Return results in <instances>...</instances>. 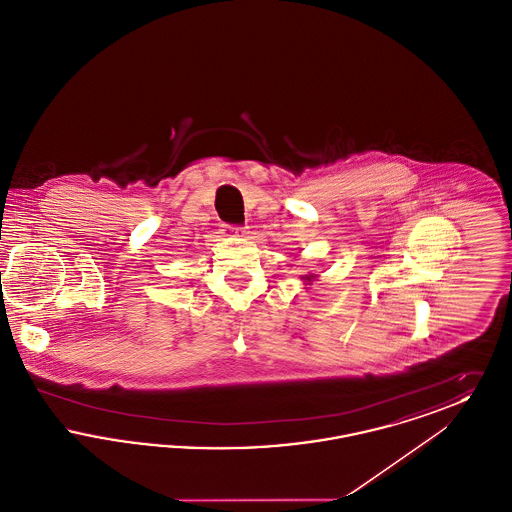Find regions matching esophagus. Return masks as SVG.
Instances as JSON below:
<instances>
[{"instance_id":"obj_1","label":"esophagus","mask_w":512,"mask_h":512,"mask_svg":"<svg viewBox=\"0 0 512 512\" xmlns=\"http://www.w3.org/2000/svg\"><path fill=\"white\" fill-rule=\"evenodd\" d=\"M230 230H232L234 236H244L245 234L244 226H230Z\"/></svg>"}]
</instances>
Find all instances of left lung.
Here are the masks:
<instances>
[{
	"label": "left lung",
	"instance_id": "1",
	"mask_svg": "<svg viewBox=\"0 0 512 512\" xmlns=\"http://www.w3.org/2000/svg\"><path fill=\"white\" fill-rule=\"evenodd\" d=\"M311 278H315V276H313V274H311V276H305V280H307V282H309Z\"/></svg>",
	"mask_w": 512,
	"mask_h": 512
}]
</instances>
